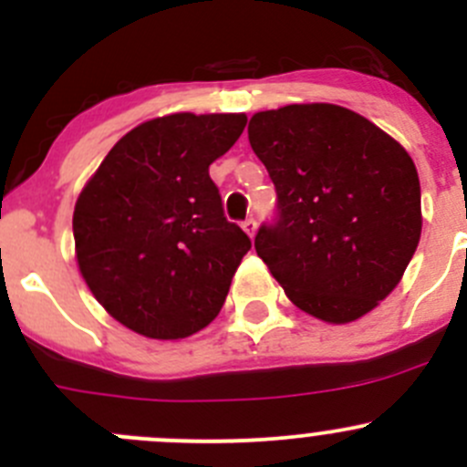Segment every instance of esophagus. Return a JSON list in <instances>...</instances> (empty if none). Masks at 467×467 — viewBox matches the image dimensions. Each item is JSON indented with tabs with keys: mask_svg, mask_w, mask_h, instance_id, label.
I'll use <instances>...</instances> for the list:
<instances>
[{
	"mask_svg": "<svg viewBox=\"0 0 467 467\" xmlns=\"http://www.w3.org/2000/svg\"><path fill=\"white\" fill-rule=\"evenodd\" d=\"M242 228H244V230H246V234H248V237H255V230H257V221H255V219H253V216H251V219H246V221H244V223H242Z\"/></svg>",
	"mask_w": 467,
	"mask_h": 467,
	"instance_id": "obj_1",
	"label": "esophagus"
}]
</instances>
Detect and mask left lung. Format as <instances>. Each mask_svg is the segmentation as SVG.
Returning a JSON list of instances; mask_svg holds the SVG:
<instances>
[{"label":"left lung","mask_w":467,"mask_h":467,"mask_svg":"<svg viewBox=\"0 0 467 467\" xmlns=\"http://www.w3.org/2000/svg\"><path fill=\"white\" fill-rule=\"evenodd\" d=\"M248 140L277 194L255 251L291 303L327 323L378 307L420 242L411 155L373 121L334 103L251 117Z\"/></svg>","instance_id":"left-lung-1"}]
</instances>
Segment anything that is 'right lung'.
<instances>
[{
	"label": "right lung",
	"instance_id": "1",
	"mask_svg": "<svg viewBox=\"0 0 467 467\" xmlns=\"http://www.w3.org/2000/svg\"><path fill=\"white\" fill-rule=\"evenodd\" d=\"M246 115L158 117L126 133L74 207L83 280L112 318L149 338H185L221 312L251 239L223 214L210 164Z\"/></svg>",
	"mask_w": 467,
	"mask_h": 467
}]
</instances>
